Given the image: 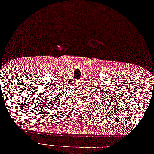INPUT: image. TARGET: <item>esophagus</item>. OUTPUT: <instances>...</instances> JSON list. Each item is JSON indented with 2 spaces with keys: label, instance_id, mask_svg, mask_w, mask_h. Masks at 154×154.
<instances>
[{
  "label": "esophagus",
  "instance_id": "esophagus-1",
  "mask_svg": "<svg viewBox=\"0 0 154 154\" xmlns=\"http://www.w3.org/2000/svg\"><path fill=\"white\" fill-rule=\"evenodd\" d=\"M79 85H80V83H79V82H76V84H75L76 86H79Z\"/></svg>",
  "mask_w": 154,
  "mask_h": 154
}]
</instances>
